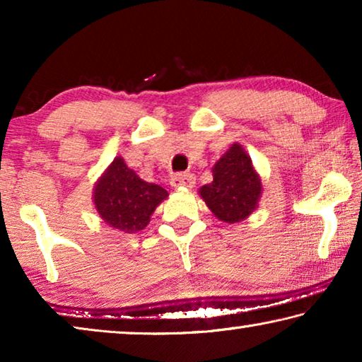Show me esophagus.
Listing matches in <instances>:
<instances>
[{"label": "esophagus", "instance_id": "1", "mask_svg": "<svg viewBox=\"0 0 362 362\" xmlns=\"http://www.w3.org/2000/svg\"><path fill=\"white\" fill-rule=\"evenodd\" d=\"M170 185H173L174 188H179V187L192 188L194 185V175L189 173L175 174V175H173V179H170Z\"/></svg>", "mask_w": 362, "mask_h": 362}]
</instances>
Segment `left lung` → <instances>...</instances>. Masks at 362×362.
Masks as SVG:
<instances>
[{
	"mask_svg": "<svg viewBox=\"0 0 362 362\" xmlns=\"http://www.w3.org/2000/svg\"><path fill=\"white\" fill-rule=\"evenodd\" d=\"M214 180L199 189L206 204L218 220L240 222L254 212L262 182L241 145H231L212 169Z\"/></svg>",
	"mask_w": 362,
	"mask_h": 362,
	"instance_id": "1",
	"label": "left lung"
}]
</instances>
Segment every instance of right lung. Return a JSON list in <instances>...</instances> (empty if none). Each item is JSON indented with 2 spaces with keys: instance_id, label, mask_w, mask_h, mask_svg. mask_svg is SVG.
<instances>
[{
  "instance_id": "1",
  "label": "right lung",
  "mask_w": 362,
  "mask_h": 362,
  "mask_svg": "<svg viewBox=\"0 0 362 362\" xmlns=\"http://www.w3.org/2000/svg\"><path fill=\"white\" fill-rule=\"evenodd\" d=\"M166 196L163 187L142 180L126 166L124 159L115 158L97 183L94 204L100 217L115 230L136 233L148 225L153 211Z\"/></svg>"
}]
</instances>
